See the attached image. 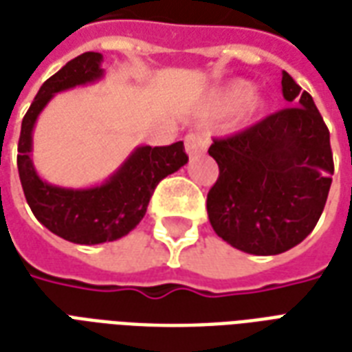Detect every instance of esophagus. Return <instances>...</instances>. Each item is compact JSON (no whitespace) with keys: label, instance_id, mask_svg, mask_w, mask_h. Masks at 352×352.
I'll return each mask as SVG.
<instances>
[{"label":"esophagus","instance_id":"obj_1","mask_svg":"<svg viewBox=\"0 0 352 352\" xmlns=\"http://www.w3.org/2000/svg\"><path fill=\"white\" fill-rule=\"evenodd\" d=\"M206 150H208V139H206V135H202V133H189L186 137V152L191 157L204 154Z\"/></svg>","mask_w":352,"mask_h":352}]
</instances>
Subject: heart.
Returning a JSON list of instances; mask_svg holds the SVG:
<instances>
[{
  "label": "heart",
  "mask_w": 352,
  "mask_h": 352,
  "mask_svg": "<svg viewBox=\"0 0 352 352\" xmlns=\"http://www.w3.org/2000/svg\"><path fill=\"white\" fill-rule=\"evenodd\" d=\"M263 107V100L252 94V85L245 79L230 81L211 94V109L221 115H232L243 109L245 113H258Z\"/></svg>",
  "instance_id": "heart-1"
}]
</instances>
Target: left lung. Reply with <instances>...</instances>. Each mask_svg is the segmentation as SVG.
<instances>
[{
    "mask_svg": "<svg viewBox=\"0 0 352 352\" xmlns=\"http://www.w3.org/2000/svg\"><path fill=\"white\" fill-rule=\"evenodd\" d=\"M282 94L297 105L208 150L219 165L206 202L210 223L248 254H282L302 241L323 213L334 174L329 128L311 96L287 72Z\"/></svg>",
    "mask_w": 352,
    "mask_h": 352,
    "instance_id": "left-lung-1",
    "label": "left lung"
}]
</instances>
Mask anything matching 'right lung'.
<instances>
[{
  "mask_svg": "<svg viewBox=\"0 0 352 352\" xmlns=\"http://www.w3.org/2000/svg\"><path fill=\"white\" fill-rule=\"evenodd\" d=\"M102 59L96 52L81 54L44 81L23 116L18 141V174L33 215L55 236L78 245L115 241L129 234L146 213L157 184L189 160L182 141L168 146H139L102 186L66 189L42 182L31 161L36 116L57 92L102 78Z\"/></svg>",
  "mask_w": 352,
  "mask_h": 352,
  "instance_id": "right-lung-1",
  "label": "right lung"
}]
</instances>
